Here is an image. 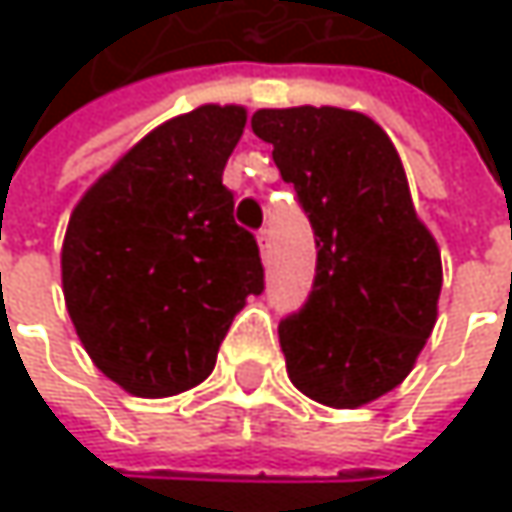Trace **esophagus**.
<instances>
[{
    "label": "esophagus",
    "mask_w": 512,
    "mask_h": 512,
    "mask_svg": "<svg viewBox=\"0 0 512 512\" xmlns=\"http://www.w3.org/2000/svg\"><path fill=\"white\" fill-rule=\"evenodd\" d=\"M269 240H272V237H269V231L263 228V231L257 234V246H260V255L263 257H269Z\"/></svg>",
    "instance_id": "1"
}]
</instances>
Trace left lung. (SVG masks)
<instances>
[{
	"label": "left lung",
	"instance_id": "left-lung-1",
	"mask_svg": "<svg viewBox=\"0 0 512 512\" xmlns=\"http://www.w3.org/2000/svg\"><path fill=\"white\" fill-rule=\"evenodd\" d=\"M252 130L272 145L317 240L311 296L278 323L287 376L323 406H364L409 376L436 326L439 246L415 213L397 148L367 115L257 109Z\"/></svg>",
	"mask_w": 512,
	"mask_h": 512
}]
</instances>
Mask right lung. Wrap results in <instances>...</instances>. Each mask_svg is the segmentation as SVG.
I'll return each mask as SVG.
<instances>
[{
  "instance_id": "1",
  "label": "right lung",
  "mask_w": 512,
  "mask_h": 512,
  "mask_svg": "<svg viewBox=\"0 0 512 512\" xmlns=\"http://www.w3.org/2000/svg\"><path fill=\"white\" fill-rule=\"evenodd\" d=\"M243 106H198L136 142L70 213L61 287L91 361L136 397L204 382L237 311L263 290L255 237L222 171Z\"/></svg>"
}]
</instances>
